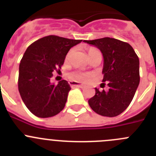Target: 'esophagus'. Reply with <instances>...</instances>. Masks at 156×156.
I'll use <instances>...</instances> for the list:
<instances>
[{
    "instance_id": "esophagus-1",
    "label": "esophagus",
    "mask_w": 156,
    "mask_h": 156,
    "mask_svg": "<svg viewBox=\"0 0 156 156\" xmlns=\"http://www.w3.org/2000/svg\"><path fill=\"white\" fill-rule=\"evenodd\" d=\"M69 83L71 87H80V88H83V87H84L83 84H80V83L75 82V81H69Z\"/></svg>"
}]
</instances>
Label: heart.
Listing matches in <instances>:
<instances>
[{"mask_svg":"<svg viewBox=\"0 0 156 156\" xmlns=\"http://www.w3.org/2000/svg\"><path fill=\"white\" fill-rule=\"evenodd\" d=\"M94 51H98L97 49L95 48H90L88 50V55H90L91 53ZM72 79L75 80H80V81H86L89 79L90 76L87 73H73L71 75Z\"/></svg>","mask_w":156,"mask_h":156,"instance_id":"obj_1","label":"heart"}]
</instances>
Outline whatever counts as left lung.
<instances>
[{
	"mask_svg": "<svg viewBox=\"0 0 156 156\" xmlns=\"http://www.w3.org/2000/svg\"><path fill=\"white\" fill-rule=\"evenodd\" d=\"M96 47L103 56V82L108 83V90L100 91L88 100L93 111L103 116L114 117L127 108L140 83L139 58L128 43L104 37L83 41Z\"/></svg>",
	"mask_w": 156,
	"mask_h": 156,
	"instance_id": "left-lung-1",
	"label": "left lung"
}]
</instances>
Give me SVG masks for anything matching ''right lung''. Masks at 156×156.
I'll use <instances>...</instances> for the list:
<instances>
[{
	"label": "right lung",
	"instance_id": "right-lung-1",
	"mask_svg": "<svg viewBox=\"0 0 156 156\" xmlns=\"http://www.w3.org/2000/svg\"><path fill=\"white\" fill-rule=\"evenodd\" d=\"M82 40L48 36L28 47L19 65V91L23 102L36 116L48 118L58 114L66 105L70 85L66 80L51 83L55 70ZM59 70V69H58Z\"/></svg>",
	"mask_w": 156,
	"mask_h": 156
}]
</instances>
